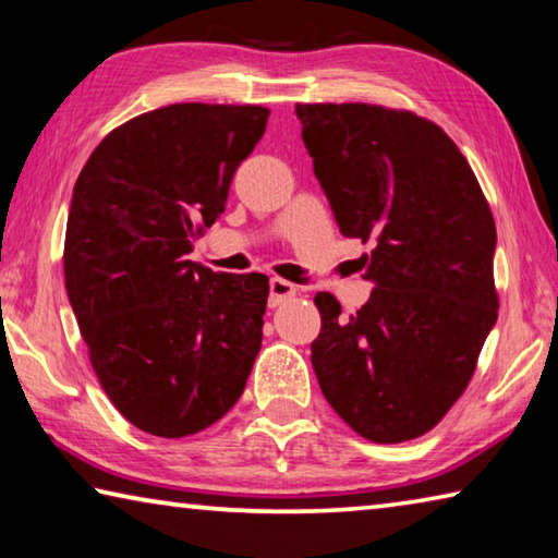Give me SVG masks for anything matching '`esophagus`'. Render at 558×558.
Segmentation results:
<instances>
[{"instance_id":"34e87169","label":"esophagus","mask_w":558,"mask_h":558,"mask_svg":"<svg viewBox=\"0 0 558 558\" xmlns=\"http://www.w3.org/2000/svg\"><path fill=\"white\" fill-rule=\"evenodd\" d=\"M295 295H298V288L292 286V282L282 278H270V307H278Z\"/></svg>"}]
</instances>
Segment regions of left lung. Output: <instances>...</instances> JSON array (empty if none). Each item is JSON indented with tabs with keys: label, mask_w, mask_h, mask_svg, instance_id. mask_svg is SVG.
<instances>
[{
	"label": "left lung",
	"mask_w": 558,
	"mask_h": 558,
	"mask_svg": "<svg viewBox=\"0 0 558 558\" xmlns=\"http://www.w3.org/2000/svg\"><path fill=\"white\" fill-rule=\"evenodd\" d=\"M295 112L339 231L374 243V290L356 315L315 295L319 389L366 440L418 438L468 389L497 323L493 211L436 122L366 102Z\"/></svg>",
	"instance_id": "8db88e82"
}]
</instances>
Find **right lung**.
Wrapping results in <instances>:
<instances>
[{
	"label": "right lung",
	"mask_w": 558,
	"mask_h": 558,
	"mask_svg": "<svg viewBox=\"0 0 558 558\" xmlns=\"http://www.w3.org/2000/svg\"><path fill=\"white\" fill-rule=\"evenodd\" d=\"M263 106L177 102L93 149L65 226V290L102 391L159 438L209 428L260 352L268 278L189 260L266 132Z\"/></svg>",
	"instance_id": "obj_1"
}]
</instances>
